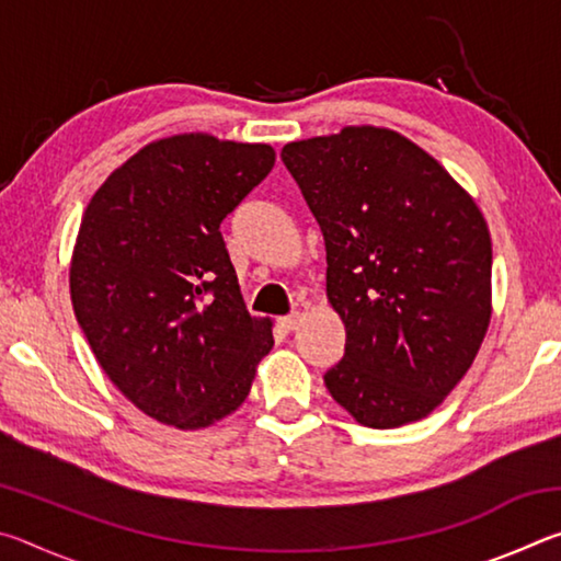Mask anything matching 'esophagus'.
Listing matches in <instances>:
<instances>
[{
  "label": "esophagus",
  "instance_id": "obj_1",
  "mask_svg": "<svg viewBox=\"0 0 561 561\" xmlns=\"http://www.w3.org/2000/svg\"><path fill=\"white\" fill-rule=\"evenodd\" d=\"M297 324H299V311H291V314L279 319V327L284 331H294V329H297Z\"/></svg>",
  "mask_w": 561,
  "mask_h": 561
}]
</instances>
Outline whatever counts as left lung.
Instances as JSON below:
<instances>
[{
  "label": "left lung",
  "mask_w": 561,
  "mask_h": 561,
  "mask_svg": "<svg viewBox=\"0 0 561 561\" xmlns=\"http://www.w3.org/2000/svg\"><path fill=\"white\" fill-rule=\"evenodd\" d=\"M324 232L327 294L346 327L331 398L368 428L421 421L468 371L490 324L485 217L438 160L360 126L282 148Z\"/></svg>",
  "instance_id": "8db88e82"
}]
</instances>
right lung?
<instances>
[{
	"label": "right lung",
	"instance_id": "1",
	"mask_svg": "<svg viewBox=\"0 0 561 561\" xmlns=\"http://www.w3.org/2000/svg\"><path fill=\"white\" fill-rule=\"evenodd\" d=\"M272 165L264 144L165 138L113 170L83 213L76 321L113 386L160 423L193 431L237 411L274 344L220 232Z\"/></svg>",
	"mask_w": 561,
	"mask_h": 561
}]
</instances>
